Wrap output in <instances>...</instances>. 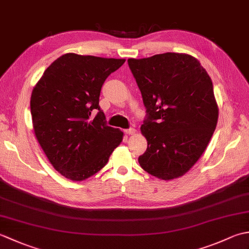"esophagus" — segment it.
I'll use <instances>...</instances> for the list:
<instances>
[{
	"label": "esophagus",
	"instance_id": "34e87169",
	"mask_svg": "<svg viewBox=\"0 0 249 249\" xmlns=\"http://www.w3.org/2000/svg\"><path fill=\"white\" fill-rule=\"evenodd\" d=\"M125 133H126V135L131 136V135H135L137 133V130L135 128H129V129H126Z\"/></svg>",
	"mask_w": 249,
	"mask_h": 249
}]
</instances>
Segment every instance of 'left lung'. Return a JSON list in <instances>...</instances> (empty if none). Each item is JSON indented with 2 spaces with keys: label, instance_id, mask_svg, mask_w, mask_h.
Segmentation results:
<instances>
[{
  "label": "left lung",
  "instance_id": "left-lung-1",
  "mask_svg": "<svg viewBox=\"0 0 249 249\" xmlns=\"http://www.w3.org/2000/svg\"><path fill=\"white\" fill-rule=\"evenodd\" d=\"M128 65L147 112L140 128L147 141L140 167L163 181L182 177L202 156L217 125L212 80L186 53L128 59Z\"/></svg>",
  "mask_w": 249,
  "mask_h": 249
}]
</instances>
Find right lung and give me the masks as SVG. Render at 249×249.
<instances>
[{
    "label": "right lung",
    "instance_id": "right-lung-1",
    "mask_svg": "<svg viewBox=\"0 0 249 249\" xmlns=\"http://www.w3.org/2000/svg\"><path fill=\"white\" fill-rule=\"evenodd\" d=\"M124 59L66 53L47 68L32 91L31 114L37 141L50 163L73 182L103 169L123 131L106 125L99 108L103 84ZM98 109L94 119L91 111Z\"/></svg>",
    "mask_w": 249,
    "mask_h": 249
}]
</instances>
